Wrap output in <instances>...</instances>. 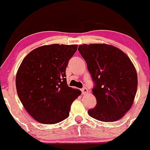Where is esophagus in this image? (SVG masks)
Listing matches in <instances>:
<instances>
[{"label":"esophagus","mask_w":150,"mask_h":150,"mask_svg":"<svg viewBox=\"0 0 150 150\" xmlns=\"http://www.w3.org/2000/svg\"><path fill=\"white\" fill-rule=\"evenodd\" d=\"M81 92H82V94H87V93H88V89H87V88H86V87L82 88V89H81Z\"/></svg>","instance_id":"1"}]
</instances>
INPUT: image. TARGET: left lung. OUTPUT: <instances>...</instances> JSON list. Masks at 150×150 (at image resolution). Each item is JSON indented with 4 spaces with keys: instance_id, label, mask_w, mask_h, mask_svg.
<instances>
[{
    "instance_id": "1",
    "label": "left lung",
    "mask_w": 150,
    "mask_h": 150,
    "mask_svg": "<svg viewBox=\"0 0 150 150\" xmlns=\"http://www.w3.org/2000/svg\"><path fill=\"white\" fill-rule=\"evenodd\" d=\"M78 50L95 83L92 91L96 105L88 111V115L105 122L120 120L131 109L137 89V74L132 62L112 45L83 44Z\"/></svg>"
}]
</instances>
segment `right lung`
<instances>
[{"label": "right lung", "instance_id": "add662e5", "mask_svg": "<svg viewBox=\"0 0 150 150\" xmlns=\"http://www.w3.org/2000/svg\"><path fill=\"white\" fill-rule=\"evenodd\" d=\"M77 45L40 46L23 59L16 77L20 101L36 120L56 124L67 119L72 102L81 94L67 85L66 69Z\"/></svg>", "mask_w": 150, "mask_h": 150}]
</instances>
